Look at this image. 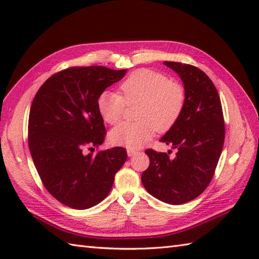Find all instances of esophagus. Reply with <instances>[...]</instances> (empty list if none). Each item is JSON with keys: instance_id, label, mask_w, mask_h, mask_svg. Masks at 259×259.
<instances>
[{"instance_id": "esophagus-1", "label": "esophagus", "mask_w": 259, "mask_h": 259, "mask_svg": "<svg viewBox=\"0 0 259 259\" xmlns=\"http://www.w3.org/2000/svg\"><path fill=\"white\" fill-rule=\"evenodd\" d=\"M126 153H128L129 157H133L134 155H136V153H137V150L134 149V148H128V149H126Z\"/></svg>"}]
</instances>
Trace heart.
<instances>
[{"label": "heart", "mask_w": 259, "mask_h": 259, "mask_svg": "<svg viewBox=\"0 0 259 259\" xmlns=\"http://www.w3.org/2000/svg\"><path fill=\"white\" fill-rule=\"evenodd\" d=\"M120 92L106 90L97 99L98 112L104 122L115 124L121 120L126 104L139 102L137 122L115 126L109 139L115 146L138 148L159 131H167L179 120L186 104L185 88L166 74L140 69L130 73L120 84Z\"/></svg>", "instance_id": "heart-1"}]
</instances>
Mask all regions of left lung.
<instances>
[{
	"label": "left lung",
	"instance_id": "8db88e82",
	"mask_svg": "<svg viewBox=\"0 0 259 259\" xmlns=\"http://www.w3.org/2000/svg\"><path fill=\"white\" fill-rule=\"evenodd\" d=\"M179 74L186 90V104L179 120L160 139L177 149H147L150 164L141 176L147 191L170 205L191 201L210 184L225 140L221 98L209 76L191 64L164 61Z\"/></svg>",
	"mask_w": 259,
	"mask_h": 259
}]
</instances>
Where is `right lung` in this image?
Segmentation results:
<instances>
[{"instance_id": "1", "label": "right lung", "mask_w": 259, "mask_h": 259, "mask_svg": "<svg viewBox=\"0 0 259 259\" xmlns=\"http://www.w3.org/2000/svg\"><path fill=\"white\" fill-rule=\"evenodd\" d=\"M124 74L101 65L71 67L51 75L33 99L27 125L33 162L46 189L70 208L101 202L126 160L122 147L92 153L107 134L97 99Z\"/></svg>"}]
</instances>
